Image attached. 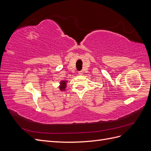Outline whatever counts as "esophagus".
<instances>
[{
  "mask_svg": "<svg viewBox=\"0 0 151 151\" xmlns=\"http://www.w3.org/2000/svg\"><path fill=\"white\" fill-rule=\"evenodd\" d=\"M78 74H79V75H81V76L83 75V71H79V72H78Z\"/></svg>",
  "mask_w": 151,
  "mask_h": 151,
  "instance_id": "esophagus-1",
  "label": "esophagus"
}]
</instances>
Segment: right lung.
Segmentation results:
<instances>
[{
    "instance_id": "1",
    "label": "right lung",
    "mask_w": 151,
    "mask_h": 151,
    "mask_svg": "<svg viewBox=\"0 0 151 151\" xmlns=\"http://www.w3.org/2000/svg\"><path fill=\"white\" fill-rule=\"evenodd\" d=\"M67 82L65 81H62L60 83V86H59V89L61 91H65V88L67 86Z\"/></svg>"
}]
</instances>
